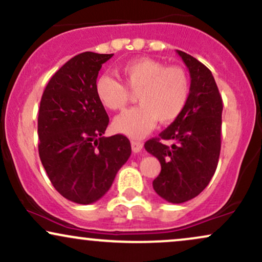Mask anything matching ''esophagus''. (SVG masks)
I'll return each mask as SVG.
<instances>
[{"label":"esophagus","instance_id":"34e87169","mask_svg":"<svg viewBox=\"0 0 262 262\" xmlns=\"http://www.w3.org/2000/svg\"><path fill=\"white\" fill-rule=\"evenodd\" d=\"M132 150L133 152H139L141 149H143V143L141 141H137V140H132Z\"/></svg>","mask_w":262,"mask_h":262}]
</instances>
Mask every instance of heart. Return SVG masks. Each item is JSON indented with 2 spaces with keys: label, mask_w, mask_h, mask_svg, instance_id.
<instances>
[{
  "label": "heart",
  "mask_w": 262,
  "mask_h": 262,
  "mask_svg": "<svg viewBox=\"0 0 262 262\" xmlns=\"http://www.w3.org/2000/svg\"><path fill=\"white\" fill-rule=\"evenodd\" d=\"M125 88L118 80L102 75L95 82L97 100L110 111H122L138 93L139 106L117 117L113 129L133 139L145 137L156 122L171 123L181 116L189 98V79L179 66H166L158 60L140 58L121 68Z\"/></svg>",
  "instance_id": "b5f03b06"
}]
</instances>
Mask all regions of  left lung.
<instances>
[{
  "mask_svg": "<svg viewBox=\"0 0 262 262\" xmlns=\"http://www.w3.org/2000/svg\"><path fill=\"white\" fill-rule=\"evenodd\" d=\"M177 54L191 76L188 102L179 118L144 144L161 164L152 187L170 203L192 200L207 187L217 169L222 143L223 101L214 77L196 58L181 50Z\"/></svg>",
  "mask_w": 262,
  "mask_h": 262,
  "instance_id": "obj_1",
  "label": "left lung"
}]
</instances>
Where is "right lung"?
I'll use <instances>...</instances> for the list:
<instances>
[{"label":"right lung","instance_id":"right-lung-1","mask_svg":"<svg viewBox=\"0 0 262 262\" xmlns=\"http://www.w3.org/2000/svg\"><path fill=\"white\" fill-rule=\"evenodd\" d=\"M112 56L92 52L74 56L53 75L40 100L39 158L56 191L79 204L104 196L132 152L124 135L103 137L110 118L95 82Z\"/></svg>","mask_w":262,"mask_h":262}]
</instances>
